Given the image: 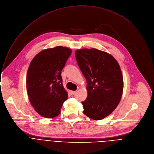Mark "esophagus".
<instances>
[{
  "label": "esophagus",
  "mask_w": 154,
  "mask_h": 154,
  "mask_svg": "<svg viewBox=\"0 0 154 154\" xmlns=\"http://www.w3.org/2000/svg\"><path fill=\"white\" fill-rule=\"evenodd\" d=\"M70 94H72V95H75V94L76 93V91H70Z\"/></svg>",
  "instance_id": "obj_1"
}]
</instances>
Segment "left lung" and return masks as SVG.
I'll list each match as a JSON object with an SVG mask.
<instances>
[{"instance_id": "1", "label": "left lung", "mask_w": 154, "mask_h": 154, "mask_svg": "<svg viewBox=\"0 0 154 154\" xmlns=\"http://www.w3.org/2000/svg\"><path fill=\"white\" fill-rule=\"evenodd\" d=\"M75 56L87 81L83 113L93 120H101L120 103L124 89L121 67L112 55L95 48L77 49Z\"/></svg>"}]
</instances>
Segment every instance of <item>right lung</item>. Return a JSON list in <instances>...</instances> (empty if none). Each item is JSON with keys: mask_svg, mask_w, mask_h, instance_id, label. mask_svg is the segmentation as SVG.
Instances as JSON below:
<instances>
[{"mask_svg": "<svg viewBox=\"0 0 154 154\" xmlns=\"http://www.w3.org/2000/svg\"><path fill=\"white\" fill-rule=\"evenodd\" d=\"M72 51L60 46L45 49L30 63L26 79L28 97L34 109L43 117L52 119L57 116L68 98L61 72Z\"/></svg>", "mask_w": 154, "mask_h": 154, "instance_id": "obj_1", "label": "right lung"}]
</instances>
